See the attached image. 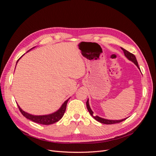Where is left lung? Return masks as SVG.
<instances>
[{
  "label": "left lung",
  "mask_w": 156,
  "mask_h": 156,
  "mask_svg": "<svg viewBox=\"0 0 156 156\" xmlns=\"http://www.w3.org/2000/svg\"><path fill=\"white\" fill-rule=\"evenodd\" d=\"M122 49L124 51V55L129 60L131 61L132 62H133L136 66V67H137L139 69V65H138V62H137V60H136V57L135 56L132 54L131 53H129V51H127V50H126L125 49H123L122 48ZM87 109L89 112L90 114V115L94 118V119H95L96 120L98 121L99 122H100V123H102V124H116V123H120V122H122L125 120L127 118H126V119H122V120H108V119H103V118H101L100 116H94V112L93 111H92L90 107V105H89V102H88V100L87 101Z\"/></svg>",
  "instance_id": "1"
}]
</instances>
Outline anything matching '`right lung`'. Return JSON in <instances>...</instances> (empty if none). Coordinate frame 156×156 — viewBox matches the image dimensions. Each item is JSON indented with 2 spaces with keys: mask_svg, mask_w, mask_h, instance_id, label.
I'll return each mask as SVG.
<instances>
[{
  "mask_svg": "<svg viewBox=\"0 0 156 156\" xmlns=\"http://www.w3.org/2000/svg\"><path fill=\"white\" fill-rule=\"evenodd\" d=\"M33 48H32L31 49H32ZM31 49H30V50H31ZM29 51H28L27 53H28ZM21 58H20L17 60V62H16V65L18 62V61L20 60V59ZM69 100V98L68 99V100H66L64 102L63 104L61 105V107H60V108L58 111H56L55 112L51 113V114L46 115H33L29 114V113H28L23 110H22V108L20 107V105H17L19 107V109H20V112L22 113V115L25 118H27V119H29L30 120H32V122H36V123H37V124H43V125H50V124H53L55 123V122H58V120H60L61 119H62L64 114V112L66 111L67 103Z\"/></svg>",
  "mask_w": 156,
  "mask_h": 156,
  "instance_id": "obj_1",
  "label": "right lung"
}]
</instances>
